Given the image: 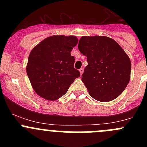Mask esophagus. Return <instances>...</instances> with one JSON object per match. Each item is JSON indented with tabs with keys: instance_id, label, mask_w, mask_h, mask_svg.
I'll return each mask as SVG.
<instances>
[{
	"instance_id": "1",
	"label": "esophagus",
	"mask_w": 147,
	"mask_h": 147,
	"mask_svg": "<svg viewBox=\"0 0 147 147\" xmlns=\"http://www.w3.org/2000/svg\"><path fill=\"white\" fill-rule=\"evenodd\" d=\"M83 72H84V68H80V72L81 75L83 73Z\"/></svg>"
}]
</instances>
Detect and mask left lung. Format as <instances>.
I'll use <instances>...</instances> for the list:
<instances>
[{
  "label": "left lung",
  "instance_id": "1",
  "mask_svg": "<svg viewBox=\"0 0 147 147\" xmlns=\"http://www.w3.org/2000/svg\"><path fill=\"white\" fill-rule=\"evenodd\" d=\"M78 49L87 57L82 80L94 99L109 102L119 97L130 80L131 61L113 39L82 36Z\"/></svg>",
  "mask_w": 147,
  "mask_h": 147
}]
</instances>
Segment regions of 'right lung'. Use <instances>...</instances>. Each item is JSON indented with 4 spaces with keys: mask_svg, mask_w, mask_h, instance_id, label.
Instances as JSON below:
<instances>
[{
    "mask_svg": "<svg viewBox=\"0 0 147 147\" xmlns=\"http://www.w3.org/2000/svg\"><path fill=\"white\" fill-rule=\"evenodd\" d=\"M75 36L54 35L35 46L30 53L27 74L35 92L47 100H57L80 76L74 67L70 52L78 43Z\"/></svg>",
    "mask_w": 147,
    "mask_h": 147,
    "instance_id": "right-lung-1",
    "label": "right lung"
}]
</instances>
